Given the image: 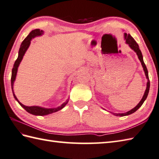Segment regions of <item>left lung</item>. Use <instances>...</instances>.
Wrapping results in <instances>:
<instances>
[{
	"label": "left lung",
	"mask_w": 159,
	"mask_h": 159,
	"mask_svg": "<svg viewBox=\"0 0 159 159\" xmlns=\"http://www.w3.org/2000/svg\"><path fill=\"white\" fill-rule=\"evenodd\" d=\"M124 38H125V40L127 44H128L129 46L130 47V48L133 49V50L136 53V54H137L139 61H141L142 66H143V67L145 74L146 76V78H147V79H148V83H147V88H146L145 92L144 93V95H143V98L141 100V101L139 102V103L137 105H136L135 107H134L133 109H132L131 110H129V111H127V112H125V113H122V114L118 113L117 114V113L111 112V113H112L114 115H115V116H127V115L132 114L134 112H135V111L137 110L139 107H141V105H143V103L144 101H145V99L147 98V97H148L149 90H150V80H149V76H148V71L147 67H146V66H145V64L144 63L142 53H141V50H140L139 45L137 44V43L135 41V40L131 36H130V34H127L126 33H125V34H124Z\"/></svg>",
	"instance_id": "8db88e82"
}]
</instances>
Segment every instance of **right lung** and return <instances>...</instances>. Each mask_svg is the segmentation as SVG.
Returning a JSON list of instances; mask_svg holds the SVG:
<instances>
[{"instance_id":"1","label":"right lung","mask_w":159,"mask_h":159,"mask_svg":"<svg viewBox=\"0 0 159 159\" xmlns=\"http://www.w3.org/2000/svg\"><path fill=\"white\" fill-rule=\"evenodd\" d=\"M43 34V30H40L39 29H36L32 30L28 36L26 37L25 39H24V40L22 42L19 51H18V56L16 60L13 69H12L11 71V89H12V92H13V95L14 97L18 101V103L20 105V106L22 107H23L25 110L27 112H29L30 114H32L33 115H36V116H44V115H48L49 114H52L54 112H56V111H58L59 110H61L63 109L65 105H67V103L69 101V99L63 102L61 106H59L58 107L56 108H45V107H39V106H25L23 104H22L21 102H19V101L18 100V98H16V96H15L14 92V83L16 80V74H17V71H18V67L19 66V65L20 63V62L23 59L25 54L26 51L27 50L28 48H29L31 43V40H32V39L35 38L36 36H41Z\"/></svg>"}]
</instances>
